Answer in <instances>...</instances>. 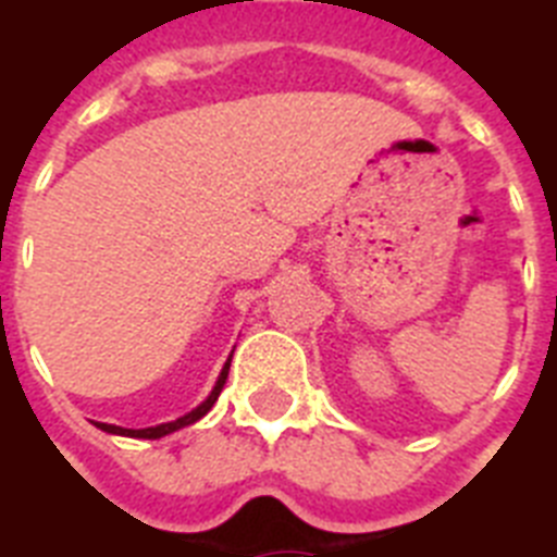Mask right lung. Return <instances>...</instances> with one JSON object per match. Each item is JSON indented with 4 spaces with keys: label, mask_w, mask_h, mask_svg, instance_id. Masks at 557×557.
I'll use <instances>...</instances> for the list:
<instances>
[{
    "label": "right lung",
    "mask_w": 557,
    "mask_h": 557,
    "mask_svg": "<svg viewBox=\"0 0 557 557\" xmlns=\"http://www.w3.org/2000/svg\"><path fill=\"white\" fill-rule=\"evenodd\" d=\"M228 368H231V359H228V362H225L223 373H220L218 385H214V391H211V396L206 398V401L198 407V410H191L189 416L178 418V421H170V424H159V426H147V430H122V426H113V424H97V426H100L102 432H111V435H127V437H164V435H170V432L181 430V426L195 424V421H200V418H203L206 412H209L211 407H214V401H218L220 391H223V385H225V379H228Z\"/></svg>",
    "instance_id": "add662e5"
}]
</instances>
